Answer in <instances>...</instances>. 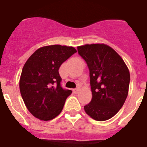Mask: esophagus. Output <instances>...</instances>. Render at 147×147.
Instances as JSON below:
<instances>
[{
	"mask_svg": "<svg viewBox=\"0 0 147 147\" xmlns=\"http://www.w3.org/2000/svg\"><path fill=\"white\" fill-rule=\"evenodd\" d=\"M79 90H80V89L78 88H78L74 89V90H73V92H75V93H78V91H79Z\"/></svg>",
	"mask_w": 147,
	"mask_h": 147,
	"instance_id": "34e87169",
	"label": "esophagus"
}]
</instances>
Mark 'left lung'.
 I'll return each instance as SVG.
<instances>
[{
	"instance_id": "left-lung-1",
	"label": "left lung",
	"mask_w": 147,
	"mask_h": 147,
	"mask_svg": "<svg viewBox=\"0 0 147 147\" xmlns=\"http://www.w3.org/2000/svg\"><path fill=\"white\" fill-rule=\"evenodd\" d=\"M78 55L90 71L92 100L85 112L97 121L111 119L123 107L128 96L130 74L121 57L105 44L78 47Z\"/></svg>"
}]
</instances>
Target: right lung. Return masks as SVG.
Masks as SVG:
<instances>
[{"instance_id":"add662e5","label":"right lung","mask_w":147,"mask_h":147,"mask_svg":"<svg viewBox=\"0 0 147 147\" xmlns=\"http://www.w3.org/2000/svg\"><path fill=\"white\" fill-rule=\"evenodd\" d=\"M76 52L73 47L49 45L37 49L27 60L19 87L26 107L35 117L48 121L62 111L71 90L61 86L59 69Z\"/></svg>"}]
</instances>
